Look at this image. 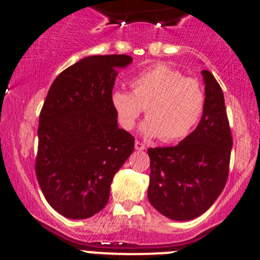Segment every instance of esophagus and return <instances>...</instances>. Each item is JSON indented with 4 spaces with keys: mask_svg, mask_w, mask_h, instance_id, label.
I'll list each match as a JSON object with an SVG mask.
<instances>
[{
    "mask_svg": "<svg viewBox=\"0 0 260 260\" xmlns=\"http://www.w3.org/2000/svg\"><path fill=\"white\" fill-rule=\"evenodd\" d=\"M135 148L138 149V151H143V149L146 148V146H145V143L140 142V141H136V142H135Z\"/></svg>",
    "mask_w": 260,
    "mask_h": 260,
    "instance_id": "1",
    "label": "esophagus"
}]
</instances>
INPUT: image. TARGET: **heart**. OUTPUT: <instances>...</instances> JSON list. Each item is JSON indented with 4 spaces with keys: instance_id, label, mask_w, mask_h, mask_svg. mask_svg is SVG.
Listing matches in <instances>:
<instances>
[{
    "instance_id": "obj_1",
    "label": "heart",
    "mask_w": 260,
    "mask_h": 260,
    "mask_svg": "<svg viewBox=\"0 0 260 260\" xmlns=\"http://www.w3.org/2000/svg\"><path fill=\"white\" fill-rule=\"evenodd\" d=\"M129 83L132 91L114 89L109 96L118 123L124 129H132L145 109L147 119L141 132L175 142L187 137L203 118L205 90L198 80L183 77L179 70L154 64L131 78Z\"/></svg>"
}]
</instances>
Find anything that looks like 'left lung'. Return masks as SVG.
<instances>
[{
	"instance_id": "1",
	"label": "left lung",
	"mask_w": 260,
	"mask_h": 260,
	"mask_svg": "<svg viewBox=\"0 0 260 260\" xmlns=\"http://www.w3.org/2000/svg\"><path fill=\"white\" fill-rule=\"evenodd\" d=\"M206 106L192 133L175 147L148 148V200L157 211L177 221L195 219L215 203L229 175L233 137L224 94L208 70Z\"/></svg>"
}]
</instances>
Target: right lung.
Instances as JSON below:
<instances>
[{"mask_svg":"<svg viewBox=\"0 0 260 260\" xmlns=\"http://www.w3.org/2000/svg\"><path fill=\"white\" fill-rule=\"evenodd\" d=\"M128 55H93L60 73L39 118L35 171L46 201L62 216L86 219L109 200L111 183L135 148L118 127L111 96Z\"/></svg>","mask_w":260,"mask_h":260,"instance_id":"add662e5","label":"right lung"}]
</instances>
